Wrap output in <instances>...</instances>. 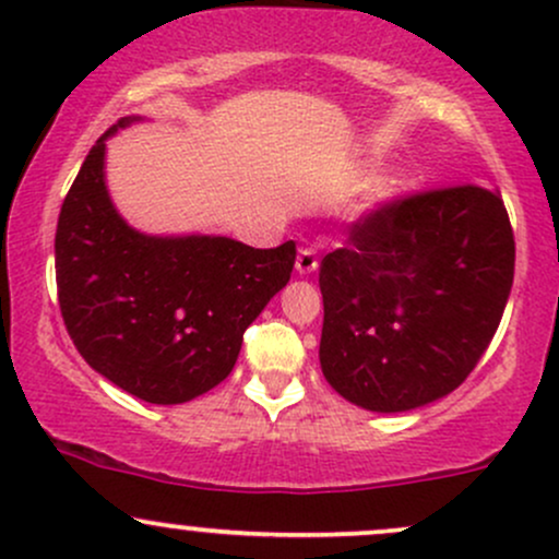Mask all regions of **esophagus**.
<instances>
[{"mask_svg":"<svg viewBox=\"0 0 559 559\" xmlns=\"http://www.w3.org/2000/svg\"><path fill=\"white\" fill-rule=\"evenodd\" d=\"M316 271H318L316 249H310V247L299 249V254H297V273L299 275H310V273H316Z\"/></svg>","mask_w":559,"mask_h":559,"instance_id":"34e87169","label":"esophagus"}]
</instances>
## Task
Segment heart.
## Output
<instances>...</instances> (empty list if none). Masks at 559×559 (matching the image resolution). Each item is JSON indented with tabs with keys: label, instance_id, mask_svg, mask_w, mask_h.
Wrapping results in <instances>:
<instances>
[{
	"label": "heart",
	"instance_id": "obj_1",
	"mask_svg": "<svg viewBox=\"0 0 559 559\" xmlns=\"http://www.w3.org/2000/svg\"><path fill=\"white\" fill-rule=\"evenodd\" d=\"M389 199H391V189H389V186H378V189L373 191V197L368 199V207H370V210L381 207V204L389 202Z\"/></svg>",
	"mask_w": 559,
	"mask_h": 559
}]
</instances>
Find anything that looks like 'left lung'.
Masks as SVG:
<instances>
[{
    "label": "left lung",
    "instance_id": "8db88e82",
    "mask_svg": "<svg viewBox=\"0 0 559 559\" xmlns=\"http://www.w3.org/2000/svg\"><path fill=\"white\" fill-rule=\"evenodd\" d=\"M512 273L499 191L465 183L383 202L320 262L325 381L373 413L441 400L491 344Z\"/></svg>",
    "mask_w": 559,
    "mask_h": 559
}]
</instances>
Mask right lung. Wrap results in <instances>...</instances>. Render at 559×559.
<instances>
[{"mask_svg":"<svg viewBox=\"0 0 559 559\" xmlns=\"http://www.w3.org/2000/svg\"><path fill=\"white\" fill-rule=\"evenodd\" d=\"M92 146L55 234L57 299L75 349L152 404H181L234 370L243 331L288 284L297 243L254 249L226 236H146L115 210L105 141Z\"/></svg>","mask_w":559,"mask_h":559,"instance_id":"right-lung-1","label":"right lung"}]
</instances>
